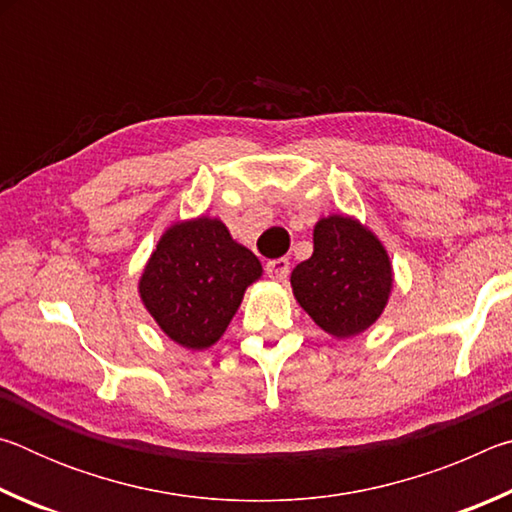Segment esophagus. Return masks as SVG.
I'll use <instances>...</instances> for the list:
<instances>
[{"label":"esophagus","mask_w":512,"mask_h":512,"mask_svg":"<svg viewBox=\"0 0 512 512\" xmlns=\"http://www.w3.org/2000/svg\"><path fill=\"white\" fill-rule=\"evenodd\" d=\"M266 273L275 282H287V277H289V259L287 257L271 259V262L266 264Z\"/></svg>","instance_id":"34e87169"}]
</instances>
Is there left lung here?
Segmentation results:
<instances>
[{
  "label": "left lung",
  "instance_id": "obj_1",
  "mask_svg": "<svg viewBox=\"0 0 512 512\" xmlns=\"http://www.w3.org/2000/svg\"><path fill=\"white\" fill-rule=\"evenodd\" d=\"M291 289L323 332L350 339L386 309L393 289L391 257L354 216H325L314 228V253L293 268Z\"/></svg>",
  "mask_w": 512,
  "mask_h": 512
}]
</instances>
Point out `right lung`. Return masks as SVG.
Returning <instances> with one entry per match:
<instances>
[{
	"instance_id": "add662e5",
	"label": "right lung",
	"mask_w": 512,
	"mask_h": 512,
	"mask_svg": "<svg viewBox=\"0 0 512 512\" xmlns=\"http://www.w3.org/2000/svg\"><path fill=\"white\" fill-rule=\"evenodd\" d=\"M262 264L219 219L198 216L164 230L140 277L144 307L173 343L207 350L221 339Z\"/></svg>"
}]
</instances>
